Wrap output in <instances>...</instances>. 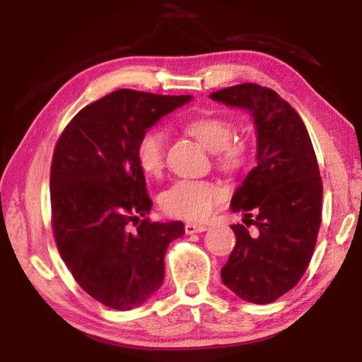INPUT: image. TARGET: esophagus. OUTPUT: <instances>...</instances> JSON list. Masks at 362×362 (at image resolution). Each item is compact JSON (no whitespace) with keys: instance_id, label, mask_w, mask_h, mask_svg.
Instances as JSON below:
<instances>
[{"instance_id":"34e87169","label":"esophagus","mask_w":362,"mask_h":362,"mask_svg":"<svg viewBox=\"0 0 362 362\" xmlns=\"http://www.w3.org/2000/svg\"><path fill=\"white\" fill-rule=\"evenodd\" d=\"M207 230L206 225L194 223V222H187L185 223V233L187 235H194V233H203Z\"/></svg>"}]
</instances>
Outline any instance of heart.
I'll list each match as a JSON object with an SVG mask.
<instances>
[{
    "mask_svg": "<svg viewBox=\"0 0 362 362\" xmlns=\"http://www.w3.org/2000/svg\"><path fill=\"white\" fill-rule=\"evenodd\" d=\"M183 129L214 153L216 166L226 174H238L250 161L252 146L246 139L233 136L235 126L223 116H196L183 122ZM136 159L142 173L159 177L166 166L164 134L150 127L136 144ZM222 192L216 183L207 180H179L161 194V206L173 217L187 220H204L222 201Z\"/></svg>",
    "mask_w": 362,
    "mask_h": 362,
    "instance_id": "b5f03b06",
    "label": "heart"
}]
</instances>
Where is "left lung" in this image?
<instances>
[{"instance_id": "8db88e82", "label": "left lung", "mask_w": 362, "mask_h": 362, "mask_svg": "<svg viewBox=\"0 0 362 362\" xmlns=\"http://www.w3.org/2000/svg\"><path fill=\"white\" fill-rule=\"evenodd\" d=\"M211 99L247 110L257 129V166L231 199L246 225H231L236 244L220 274L246 302L272 303L298 283L316 246L322 180L313 144L298 113L273 89L244 83Z\"/></svg>"}]
</instances>
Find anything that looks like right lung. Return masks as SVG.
<instances>
[{
	"mask_svg": "<svg viewBox=\"0 0 362 362\" xmlns=\"http://www.w3.org/2000/svg\"><path fill=\"white\" fill-rule=\"evenodd\" d=\"M192 100L118 89L66 124L51 164V223L76 283L113 310H131L164 279V255L182 222H151L136 144L148 127ZM134 224L136 230L131 232Z\"/></svg>",
	"mask_w": 362,
	"mask_h": 362,
	"instance_id": "add662e5",
	"label": "right lung"
}]
</instances>
